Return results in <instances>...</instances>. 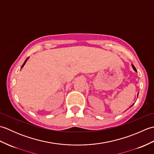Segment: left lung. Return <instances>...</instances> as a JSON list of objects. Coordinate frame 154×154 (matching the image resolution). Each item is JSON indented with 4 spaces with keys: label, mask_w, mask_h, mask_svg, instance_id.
<instances>
[{
    "label": "left lung",
    "mask_w": 154,
    "mask_h": 154,
    "mask_svg": "<svg viewBox=\"0 0 154 154\" xmlns=\"http://www.w3.org/2000/svg\"><path fill=\"white\" fill-rule=\"evenodd\" d=\"M132 67H133V69H134V70L135 71H136V72H137V70H136V69L135 68V67H134V65H132ZM132 105H133V104H132Z\"/></svg>",
    "instance_id": "1"
}]
</instances>
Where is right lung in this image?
Here are the masks:
<instances>
[{
	"instance_id": "1",
	"label": "right lung",
	"mask_w": 154,
	"mask_h": 154,
	"mask_svg": "<svg viewBox=\"0 0 154 154\" xmlns=\"http://www.w3.org/2000/svg\"><path fill=\"white\" fill-rule=\"evenodd\" d=\"M28 58H27V59H26V61H24V63H23V65H22V67H24V65H25V63H26V61H27V60H28Z\"/></svg>"
}]
</instances>
